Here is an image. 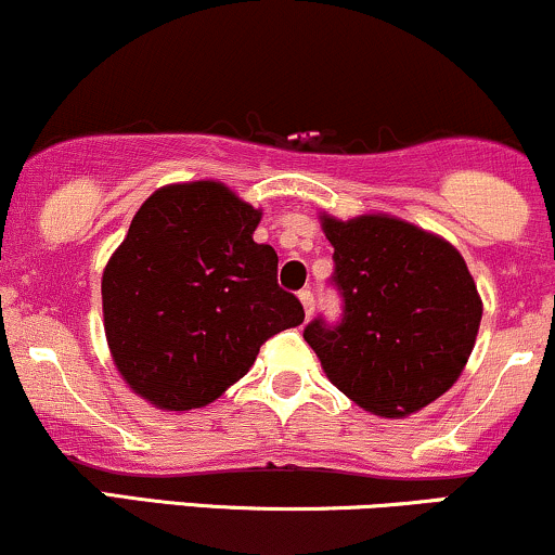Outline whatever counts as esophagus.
Listing matches in <instances>:
<instances>
[{"mask_svg":"<svg viewBox=\"0 0 555 555\" xmlns=\"http://www.w3.org/2000/svg\"><path fill=\"white\" fill-rule=\"evenodd\" d=\"M299 302H302V307H305V315L310 318L312 310H315V297H312V292L310 289L299 292Z\"/></svg>","mask_w":555,"mask_h":555,"instance_id":"obj_1","label":"esophagus"}]
</instances>
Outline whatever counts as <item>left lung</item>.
Listing matches in <instances>:
<instances>
[{"label":"left lung","mask_w":555,"mask_h":555,"mask_svg":"<svg viewBox=\"0 0 555 555\" xmlns=\"http://www.w3.org/2000/svg\"><path fill=\"white\" fill-rule=\"evenodd\" d=\"M344 318L305 328L325 375L364 411L403 418L468 364L483 302L455 245L390 214H323Z\"/></svg>","instance_id":"1"}]
</instances>
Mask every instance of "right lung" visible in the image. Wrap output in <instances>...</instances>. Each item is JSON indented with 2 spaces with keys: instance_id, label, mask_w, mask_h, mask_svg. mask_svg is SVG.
<instances>
[{
  "instance_id": "1",
  "label": "right lung",
  "mask_w": 555,
  "mask_h": 555,
  "mask_svg": "<svg viewBox=\"0 0 555 555\" xmlns=\"http://www.w3.org/2000/svg\"><path fill=\"white\" fill-rule=\"evenodd\" d=\"M253 209L217 180L163 185L103 271V323L124 383L163 411L209 405L260 346L305 320L258 245Z\"/></svg>"
}]
</instances>
